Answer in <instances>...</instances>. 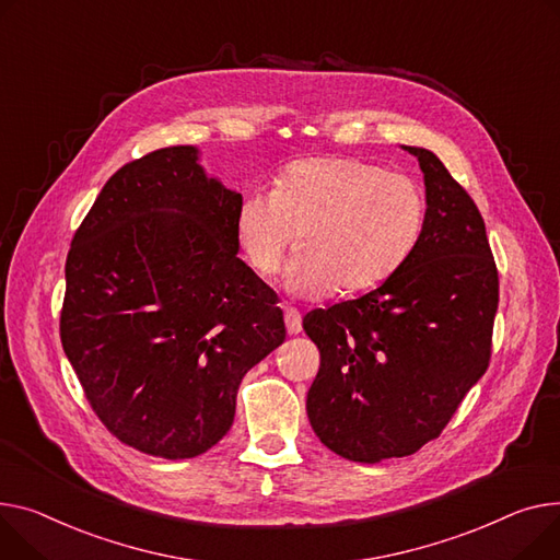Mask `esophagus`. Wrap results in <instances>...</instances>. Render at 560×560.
Listing matches in <instances>:
<instances>
[{
  "mask_svg": "<svg viewBox=\"0 0 560 560\" xmlns=\"http://www.w3.org/2000/svg\"><path fill=\"white\" fill-rule=\"evenodd\" d=\"M283 319H285V328H288L290 335L302 332V315L296 313L294 308L285 306V308H283Z\"/></svg>",
  "mask_w": 560,
  "mask_h": 560,
  "instance_id": "1",
  "label": "esophagus"
}]
</instances>
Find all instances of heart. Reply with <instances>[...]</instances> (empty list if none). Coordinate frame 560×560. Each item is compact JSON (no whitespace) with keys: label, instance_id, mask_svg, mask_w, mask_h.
I'll return each mask as SVG.
<instances>
[{"label":"heart","instance_id":"heart-1","mask_svg":"<svg viewBox=\"0 0 560 560\" xmlns=\"http://www.w3.org/2000/svg\"><path fill=\"white\" fill-rule=\"evenodd\" d=\"M425 222L415 179L362 160L290 164L275 189L249 191L236 211L238 247L258 277L279 272L294 241L285 288L300 296L376 288L412 254Z\"/></svg>","mask_w":560,"mask_h":560}]
</instances>
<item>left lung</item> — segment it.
<instances>
[{"instance_id": "left-lung-1", "label": "left lung", "mask_w": 560, "mask_h": 560, "mask_svg": "<svg viewBox=\"0 0 560 560\" xmlns=\"http://www.w3.org/2000/svg\"><path fill=\"white\" fill-rule=\"evenodd\" d=\"M425 182V222L405 264L358 300L315 308L319 349L306 412L349 462L415 455L441 434L491 360L498 268L483 218L441 160L402 145Z\"/></svg>"}]
</instances>
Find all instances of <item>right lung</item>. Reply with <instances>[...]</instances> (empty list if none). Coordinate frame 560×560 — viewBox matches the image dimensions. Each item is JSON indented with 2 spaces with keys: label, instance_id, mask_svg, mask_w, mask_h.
<instances>
[{
  "label": "right lung",
  "instance_id": "right-lung-1",
  "mask_svg": "<svg viewBox=\"0 0 560 560\" xmlns=\"http://www.w3.org/2000/svg\"><path fill=\"white\" fill-rule=\"evenodd\" d=\"M196 145L121 166L73 234L60 340L101 423L162 459L207 453L247 371L285 340L277 294L238 258L243 196Z\"/></svg>",
  "mask_w": 560,
  "mask_h": 560
}]
</instances>
